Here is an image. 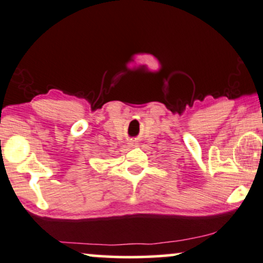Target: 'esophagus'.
<instances>
[{"instance_id": "1", "label": "esophagus", "mask_w": 263, "mask_h": 263, "mask_svg": "<svg viewBox=\"0 0 263 263\" xmlns=\"http://www.w3.org/2000/svg\"><path fill=\"white\" fill-rule=\"evenodd\" d=\"M137 144H138L137 141H131V142H129V145H131V146H136Z\"/></svg>"}]
</instances>
